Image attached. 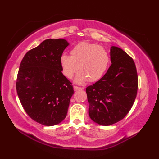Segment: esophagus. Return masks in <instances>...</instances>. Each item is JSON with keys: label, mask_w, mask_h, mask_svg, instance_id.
Returning <instances> with one entry per match:
<instances>
[{"label": "esophagus", "mask_w": 159, "mask_h": 159, "mask_svg": "<svg viewBox=\"0 0 159 159\" xmlns=\"http://www.w3.org/2000/svg\"><path fill=\"white\" fill-rule=\"evenodd\" d=\"M83 89L82 87H77V86H74V91H79V90H81Z\"/></svg>", "instance_id": "34e87169"}]
</instances>
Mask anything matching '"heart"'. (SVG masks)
I'll use <instances>...</instances> for the list:
<instances>
[{
    "label": "heart",
    "instance_id": "1",
    "mask_svg": "<svg viewBox=\"0 0 159 159\" xmlns=\"http://www.w3.org/2000/svg\"><path fill=\"white\" fill-rule=\"evenodd\" d=\"M71 56L63 55L60 63L63 73L67 78L72 79L78 70L75 82L83 84L89 80L95 82L100 79L109 66L110 58L103 47L86 42L78 43L71 50Z\"/></svg>",
    "mask_w": 159,
    "mask_h": 159
}]
</instances>
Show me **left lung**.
Masks as SVG:
<instances>
[{
    "label": "left lung",
    "mask_w": 159,
    "mask_h": 159,
    "mask_svg": "<svg viewBox=\"0 0 159 159\" xmlns=\"http://www.w3.org/2000/svg\"><path fill=\"white\" fill-rule=\"evenodd\" d=\"M111 65L103 77L87 87L89 116L94 122L109 126L122 120L135 100L138 77L133 59L122 49L111 46Z\"/></svg>",
    "instance_id": "8db88e82"
}]
</instances>
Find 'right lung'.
Wrapping results in <instances>:
<instances>
[{
	"instance_id": "1",
	"label": "right lung",
	"mask_w": 159,
	"mask_h": 159,
	"mask_svg": "<svg viewBox=\"0 0 159 159\" xmlns=\"http://www.w3.org/2000/svg\"><path fill=\"white\" fill-rule=\"evenodd\" d=\"M70 43L66 39H48L22 59L16 90L29 116L47 126L65 119L74 89L62 73L60 59Z\"/></svg>"
}]
</instances>
